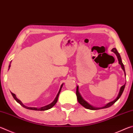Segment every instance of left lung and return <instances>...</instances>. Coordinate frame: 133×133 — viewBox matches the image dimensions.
I'll return each instance as SVG.
<instances>
[{
    "mask_svg": "<svg viewBox=\"0 0 133 133\" xmlns=\"http://www.w3.org/2000/svg\"><path fill=\"white\" fill-rule=\"evenodd\" d=\"M111 51H112V52H114V53L116 54L117 57V58H118V63L119 64H120L121 66V68H122V69L124 70V73L125 74V69H124V64L122 63V61H121V57H120V54L118 53V52L117 51V49L116 48H113L111 50ZM125 83L123 85H122V86L120 88V91H119V93L118 94V96L117 97V98L115 99V100L112 101V102H110L109 103H107V104L105 105V106L103 107H100V108H97V107H94L93 106H92V105H91L90 104H89L88 103H87V102H85V101L82 98V97L81 96L80 94L79 93V91H78V87L77 86V89H76V96H77V100L78 103H80V104L81 105H82L83 107L86 108V109H90V110H99V109H105V108H108L110 106H111V105L114 104L117 101L119 98L120 97L121 94H122L123 92L124 91V88H125Z\"/></svg>",
    "mask_w": 133,
    "mask_h": 133,
    "instance_id": "1",
    "label": "left lung"
}]
</instances>
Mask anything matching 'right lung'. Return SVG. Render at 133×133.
I'll return each mask as SVG.
<instances>
[{
	"label": "right lung",
	"mask_w": 133,
	"mask_h": 133,
	"mask_svg": "<svg viewBox=\"0 0 133 133\" xmlns=\"http://www.w3.org/2000/svg\"><path fill=\"white\" fill-rule=\"evenodd\" d=\"M10 64L9 65V68L10 69ZM63 84H62L61 85V86H60V88L59 91H58V93H57V96H56V98H55V100H54L53 102L52 103H50V104H48V105H46V106H44V107H40V108L27 107V106H26V105H24L23 104V103H22L21 102V100H19V99H18V98L16 97V95H15V94L14 93H12V92H11V94H12V95L13 96V98H15V100L16 101V102H17V103H19V104L22 105V106H23V107L26 108V109H29V110H37V111H44V110H49V109H51V108H52V107L54 106V105H55L56 104V103H57V100H58V96H59V94H60V91H61V90H62V87H63Z\"/></svg>",
	"instance_id": "right-lung-1"
}]
</instances>
